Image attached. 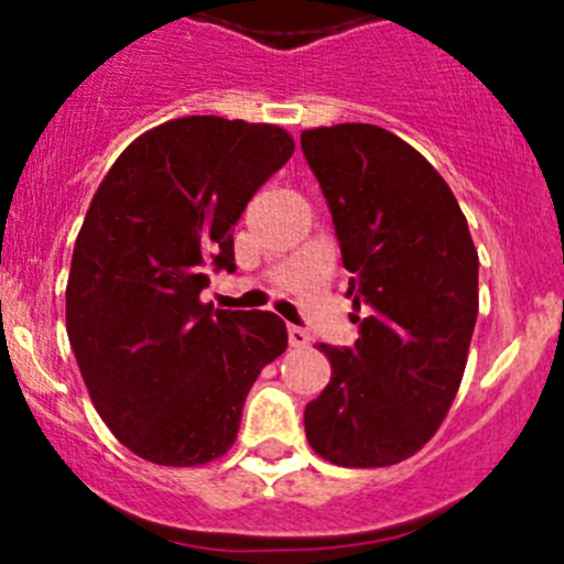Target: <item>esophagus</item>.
Instances as JSON below:
<instances>
[{
	"label": "esophagus",
	"instance_id": "34e87169",
	"mask_svg": "<svg viewBox=\"0 0 564 564\" xmlns=\"http://www.w3.org/2000/svg\"><path fill=\"white\" fill-rule=\"evenodd\" d=\"M289 344H292L294 349H305V346H311V333L308 329L289 324Z\"/></svg>",
	"mask_w": 564,
	"mask_h": 564
}]
</instances>
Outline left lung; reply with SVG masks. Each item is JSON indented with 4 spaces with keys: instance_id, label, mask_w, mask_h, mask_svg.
Masks as SVG:
<instances>
[{
    "instance_id": "1",
    "label": "left lung",
    "mask_w": 564,
    "mask_h": 564,
    "mask_svg": "<svg viewBox=\"0 0 564 564\" xmlns=\"http://www.w3.org/2000/svg\"><path fill=\"white\" fill-rule=\"evenodd\" d=\"M305 161L333 213L351 349L322 344L329 384L305 406V436L329 464L392 466L445 420L477 322V250L456 196L414 147L377 124L303 130Z\"/></svg>"
}]
</instances>
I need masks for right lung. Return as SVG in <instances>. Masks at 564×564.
Masks as SVG:
<instances>
[{
  "mask_svg": "<svg viewBox=\"0 0 564 564\" xmlns=\"http://www.w3.org/2000/svg\"><path fill=\"white\" fill-rule=\"evenodd\" d=\"M278 124L182 117L113 161L87 209L65 316L95 409L135 456L198 466L237 440L248 390L289 335L270 311L202 303L235 270V224L292 158Z\"/></svg>",
  "mask_w": 564,
  "mask_h": 564,
  "instance_id": "1",
  "label": "right lung"
}]
</instances>
